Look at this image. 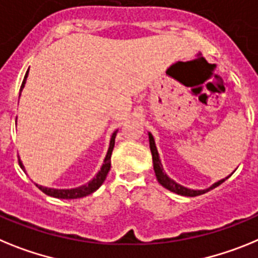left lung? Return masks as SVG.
Instances as JSON below:
<instances>
[{
  "label": "left lung",
  "mask_w": 258,
  "mask_h": 258,
  "mask_svg": "<svg viewBox=\"0 0 258 258\" xmlns=\"http://www.w3.org/2000/svg\"><path fill=\"white\" fill-rule=\"evenodd\" d=\"M148 138H149V148H151L152 160H153V170L154 172H156L157 180H158V183H160L162 187H165L166 189H169V191L174 192V194L182 195V196H188V197H195V196H199V195L207 194L208 191H210V189H213V188H216L218 187L219 184H222L226 179L230 178V176L232 175V172H234L232 171L228 176L221 179V180H218V182L213 183L210 187L204 188V189H194V188L184 187V185L179 184V183H176L174 179H171L169 175H167L166 171H165V169H163L162 166V162H161V158H160V153H158V151H157L156 142H154V138L151 132H148Z\"/></svg>",
  "instance_id": "obj_1"
}]
</instances>
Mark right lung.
Segmentation results:
<instances>
[{
    "mask_svg": "<svg viewBox=\"0 0 258 258\" xmlns=\"http://www.w3.org/2000/svg\"><path fill=\"white\" fill-rule=\"evenodd\" d=\"M28 71H30V69L27 70L26 75H24L23 83H22V87H21V93H22V91H23L24 86H26L27 78H28ZM21 93H19V97H21ZM116 132H118V130H115V131L111 134L110 142H109V148H107L106 156H105V158H104L102 166L100 167V170H98L97 174H96V175L93 176V178H92L89 182H87L86 184L79 185V187H75V188H50V187H44V185L35 183L36 187H39V189H41V191L44 192L45 195H48V196L55 197V199H66V200L80 199V197L88 196V195H91V194H93L95 191H97L98 188L102 185V183L105 182L107 172H109V170H110V166H111L110 158H111V153H113L114 144H115ZM19 165H21V167L23 169V171H26L23 162H22L21 160H19Z\"/></svg>",
    "mask_w": 258,
    "mask_h": 258,
    "instance_id": "1",
    "label": "right lung"
}]
</instances>
